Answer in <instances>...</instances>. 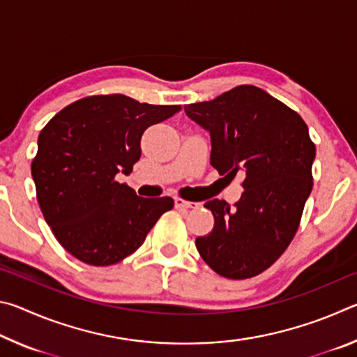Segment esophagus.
<instances>
[{
	"label": "esophagus",
	"mask_w": 357,
	"mask_h": 357,
	"mask_svg": "<svg viewBox=\"0 0 357 357\" xmlns=\"http://www.w3.org/2000/svg\"><path fill=\"white\" fill-rule=\"evenodd\" d=\"M174 206L178 209H192V208H200L202 203H193V202L183 200V198H176V200H174Z\"/></svg>",
	"instance_id": "1"
}]
</instances>
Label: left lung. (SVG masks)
Returning a JSON list of instances; mask_svg holds the SVG:
<instances>
[{"instance_id":"8db88e82","label":"left lung","mask_w":357,"mask_h":357,"mask_svg":"<svg viewBox=\"0 0 357 357\" xmlns=\"http://www.w3.org/2000/svg\"><path fill=\"white\" fill-rule=\"evenodd\" d=\"M184 110L209 130L211 165L225 178L244 176L234 208L204 203L214 228L197 238V250L219 275L250 279L274 264L298 231L313 187L315 143L298 113L253 84Z\"/></svg>"}]
</instances>
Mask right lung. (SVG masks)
<instances>
[{"label": "right lung", "instance_id": "1", "mask_svg": "<svg viewBox=\"0 0 357 357\" xmlns=\"http://www.w3.org/2000/svg\"><path fill=\"white\" fill-rule=\"evenodd\" d=\"M181 105H153L124 94L88 96L56 113L40 130L31 162L36 197L58 243L91 266L134 253L173 198H142L116 181L142 155L140 140Z\"/></svg>", "mask_w": 357, "mask_h": 357}]
</instances>
